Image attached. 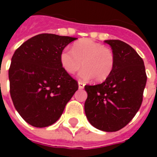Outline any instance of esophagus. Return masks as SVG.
I'll return each instance as SVG.
<instances>
[{
    "instance_id": "34e87169",
    "label": "esophagus",
    "mask_w": 157,
    "mask_h": 157,
    "mask_svg": "<svg viewBox=\"0 0 157 157\" xmlns=\"http://www.w3.org/2000/svg\"><path fill=\"white\" fill-rule=\"evenodd\" d=\"M78 86H79V88L80 89H83L84 88V86H85V84L82 82H78Z\"/></svg>"
}]
</instances>
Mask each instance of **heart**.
Returning a JSON list of instances; mask_svg holds the SVG:
<instances>
[{
	"instance_id": "b5f03b06",
	"label": "heart",
	"mask_w": 157,
	"mask_h": 157,
	"mask_svg": "<svg viewBox=\"0 0 157 157\" xmlns=\"http://www.w3.org/2000/svg\"><path fill=\"white\" fill-rule=\"evenodd\" d=\"M62 68L68 74H74L82 66L79 73L82 80L94 78L97 82L106 81L111 75L115 66V55L111 48L93 41L84 39L75 43L72 51L67 48L59 54Z\"/></svg>"
}]
</instances>
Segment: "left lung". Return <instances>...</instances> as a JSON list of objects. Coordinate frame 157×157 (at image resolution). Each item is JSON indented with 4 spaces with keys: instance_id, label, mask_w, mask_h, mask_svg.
<instances>
[{
    "instance_id": "obj_1",
    "label": "left lung",
    "mask_w": 157,
    "mask_h": 157,
    "mask_svg": "<svg viewBox=\"0 0 157 157\" xmlns=\"http://www.w3.org/2000/svg\"><path fill=\"white\" fill-rule=\"evenodd\" d=\"M104 42L114 53L115 66L105 82L85 86L84 109L92 126L114 132L128 124L138 112L147 76L143 59L131 46L117 39Z\"/></svg>"
}]
</instances>
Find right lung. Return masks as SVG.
<instances>
[{"label": "right lung", "instance_id": "1", "mask_svg": "<svg viewBox=\"0 0 157 157\" xmlns=\"http://www.w3.org/2000/svg\"><path fill=\"white\" fill-rule=\"evenodd\" d=\"M76 38L42 33L24 42L14 53L8 75L15 109L37 128L55 124L78 83L62 68L59 54Z\"/></svg>", "mask_w": 157, "mask_h": 157}]
</instances>
